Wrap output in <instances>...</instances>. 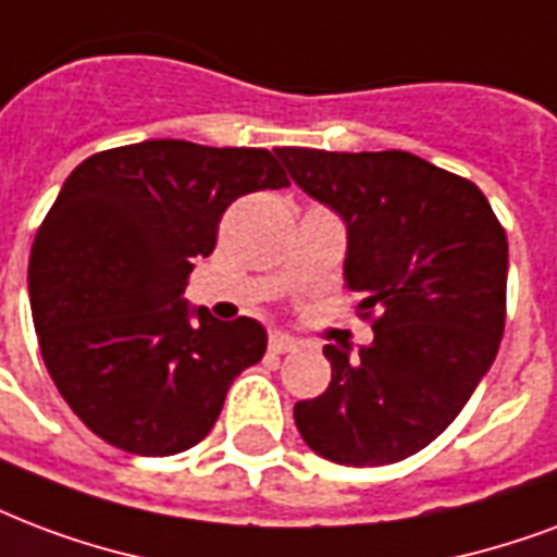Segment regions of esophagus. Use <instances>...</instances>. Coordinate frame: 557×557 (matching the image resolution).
<instances>
[{
  "instance_id": "34e87169",
  "label": "esophagus",
  "mask_w": 557,
  "mask_h": 557,
  "mask_svg": "<svg viewBox=\"0 0 557 557\" xmlns=\"http://www.w3.org/2000/svg\"><path fill=\"white\" fill-rule=\"evenodd\" d=\"M298 348V342L286 336V333H271V339H268V351L271 354H289Z\"/></svg>"
}]
</instances>
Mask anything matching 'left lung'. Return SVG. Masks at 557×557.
<instances>
[{"mask_svg": "<svg viewBox=\"0 0 557 557\" xmlns=\"http://www.w3.org/2000/svg\"><path fill=\"white\" fill-rule=\"evenodd\" d=\"M300 191L348 230L345 286L377 312L374 339L324 345L331 386L295 405L315 455L383 467L443 434L496 360L508 236L481 188L405 150L283 147Z\"/></svg>", "mask_w": 557, "mask_h": 557, "instance_id": "left-lung-1", "label": "left lung"}]
</instances>
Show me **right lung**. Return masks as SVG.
I'll return each mask as SVG.
<instances>
[{
    "label": "right lung",
    "mask_w": 557,
    "mask_h": 557,
    "mask_svg": "<svg viewBox=\"0 0 557 557\" xmlns=\"http://www.w3.org/2000/svg\"><path fill=\"white\" fill-rule=\"evenodd\" d=\"M289 185L257 147L152 141L97 152L61 185L28 257L40 354L82 422L129 455L197 446L265 327L183 298L226 206Z\"/></svg>",
    "instance_id": "right-lung-1"
}]
</instances>
